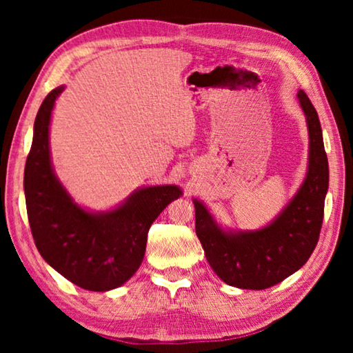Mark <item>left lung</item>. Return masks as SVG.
I'll return each instance as SVG.
<instances>
[{"label": "left lung", "mask_w": 353, "mask_h": 353, "mask_svg": "<svg viewBox=\"0 0 353 353\" xmlns=\"http://www.w3.org/2000/svg\"><path fill=\"white\" fill-rule=\"evenodd\" d=\"M297 101L307 119L308 165L297 193L282 212L256 230L221 225L205 204L193 199L196 235L205 259L227 285L243 290H266L305 265L319 240L328 190V162L318 112L305 92Z\"/></svg>", "instance_id": "8db88e82"}]
</instances>
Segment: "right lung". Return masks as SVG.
Wrapping results in <instances>:
<instances>
[{
    "instance_id": "1",
    "label": "right lung",
    "mask_w": 353,
    "mask_h": 353,
    "mask_svg": "<svg viewBox=\"0 0 353 353\" xmlns=\"http://www.w3.org/2000/svg\"><path fill=\"white\" fill-rule=\"evenodd\" d=\"M61 85L41 103L25 166V198L40 255L61 276L88 291L118 288L145 256L148 230L165 207L182 196L177 185L137 188L121 204L93 212L71 198L51 162L50 124Z\"/></svg>"
}]
</instances>
